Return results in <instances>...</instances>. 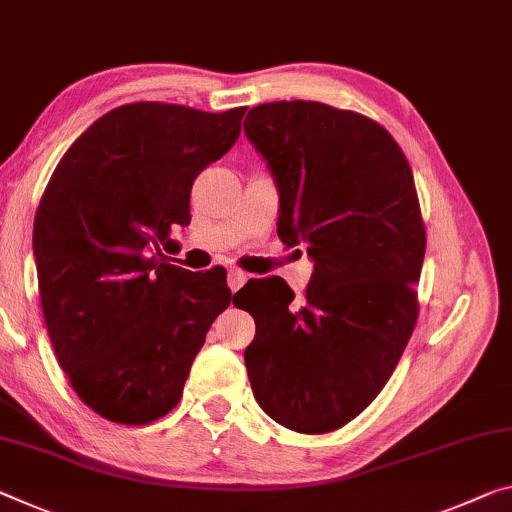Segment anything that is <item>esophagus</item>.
<instances>
[{
  "label": "esophagus",
  "mask_w": 512,
  "mask_h": 512,
  "mask_svg": "<svg viewBox=\"0 0 512 512\" xmlns=\"http://www.w3.org/2000/svg\"><path fill=\"white\" fill-rule=\"evenodd\" d=\"M248 278H250V275L243 273L241 269H230V273H227V287H230L232 291H237V289L246 285Z\"/></svg>",
  "instance_id": "obj_1"
}]
</instances>
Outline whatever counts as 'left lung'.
I'll use <instances>...</instances> for the list:
<instances>
[{"instance_id":"8db88e82","label":"left lung","mask_w":512,"mask_h":512,"mask_svg":"<svg viewBox=\"0 0 512 512\" xmlns=\"http://www.w3.org/2000/svg\"><path fill=\"white\" fill-rule=\"evenodd\" d=\"M280 196L278 237L314 262L305 298L250 280L234 305L255 319L250 387L298 433L355 419L392 376L417 323L426 232L415 177L387 129L321 102H269L243 123Z\"/></svg>"}]
</instances>
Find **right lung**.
Returning a JSON list of instances; mask_svg holds the SVG:
<instances>
[{
    "label": "right lung",
    "instance_id": "right-lung-1",
    "mask_svg": "<svg viewBox=\"0 0 512 512\" xmlns=\"http://www.w3.org/2000/svg\"><path fill=\"white\" fill-rule=\"evenodd\" d=\"M243 113L125 104L70 145L47 184L34 221L45 326L72 389L104 419L168 415L237 298L221 266L186 271L161 246L191 223L193 180L237 143Z\"/></svg>",
    "mask_w": 512,
    "mask_h": 512
}]
</instances>
